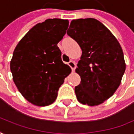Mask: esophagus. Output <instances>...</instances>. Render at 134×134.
<instances>
[{
  "label": "esophagus",
  "mask_w": 134,
  "mask_h": 134,
  "mask_svg": "<svg viewBox=\"0 0 134 134\" xmlns=\"http://www.w3.org/2000/svg\"><path fill=\"white\" fill-rule=\"evenodd\" d=\"M68 65L70 67L72 71H74V70H75V69H76V64H75L74 62H72V61H70L69 63H68Z\"/></svg>",
  "instance_id": "34e87169"
}]
</instances>
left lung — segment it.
Listing matches in <instances>:
<instances>
[{"label": "left lung", "mask_w": 134, "mask_h": 134, "mask_svg": "<svg viewBox=\"0 0 134 134\" xmlns=\"http://www.w3.org/2000/svg\"><path fill=\"white\" fill-rule=\"evenodd\" d=\"M67 34L82 50L76 72L81 82L75 87L79 102L95 106L117 90L125 71L122 47L110 31L95 18L72 20Z\"/></svg>", "instance_id": "8db88e82"}]
</instances>
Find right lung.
<instances>
[{
	"label": "right lung",
	"mask_w": 134,
	"mask_h": 134,
	"mask_svg": "<svg viewBox=\"0 0 134 134\" xmlns=\"http://www.w3.org/2000/svg\"><path fill=\"white\" fill-rule=\"evenodd\" d=\"M68 26V20L60 18L39 23L24 35L14 50L10 62L13 81L32 104H52L64 79L71 72L63 63L57 46Z\"/></svg>",
	"instance_id": "add662e5"
}]
</instances>
